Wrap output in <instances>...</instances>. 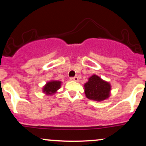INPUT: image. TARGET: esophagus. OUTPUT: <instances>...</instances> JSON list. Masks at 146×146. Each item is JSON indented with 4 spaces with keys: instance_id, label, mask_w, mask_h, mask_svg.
<instances>
[{
    "instance_id": "obj_1",
    "label": "esophagus",
    "mask_w": 146,
    "mask_h": 146,
    "mask_svg": "<svg viewBox=\"0 0 146 146\" xmlns=\"http://www.w3.org/2000/svg\"><path fill=\"white\" fill-rule=\"evenodd\" d=\"M70 80H72V81H75V82H78V78L77 76L75 77H72V78H70Z\"/></svg>"
}]
</instances>
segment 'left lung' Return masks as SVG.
I'll return each mask as SVG.
<instances>
[{
  "instance_id": "obj_1",
  "label": "left lung",
  "mask_w": 146,
  "mask_h": 146,
  "mask_svg": "<svg viewBox=\"0 0 146 146\" xmlns=\"http://www.w3.org/2000/svg\"><path fill=\"white\" fill-rule=\"evenodd\" d=\"M110 85L102 80L98 75H93L84 85V92L87 98L95 101H103L109 97Z\"/></svg>"
}]
</instances>
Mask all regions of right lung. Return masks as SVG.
Masks as SVG:
<instances>
[{"label": "right lung", "instance_id": "add662e5", "mask_svg": "<svg viewBox=\"0 0 146 146\" xmlns=\"http://www.w3.org/2000/svg\"><path fill=\"white\" fill-rule=\"evenodd\" d=\"M61 82L59 81L49 82L45 85L43 88V92L47 95H52L60 88Z\"/></svg>", "mask_w": 146, "mask_h": 146}]
</instances>
